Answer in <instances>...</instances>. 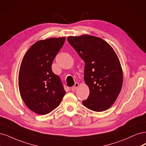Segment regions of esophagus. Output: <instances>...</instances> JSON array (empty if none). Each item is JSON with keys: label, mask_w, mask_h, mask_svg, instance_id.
<instances>
[{"label": "esophagus", "mask_w": 146, "mask_h": 146, "mask_svg": "<svg viewBox=\"0 0 146 146\" xmlns=\"http://www.w3.org/2000/svg\"><path fill=\"white\" fill-rule=\"evenodd\" d=\"M78 86H79V83L76 82V83L74 84V86H73V87H72V91H74L75 90H76V88L78 87Z\"/></svg>", "instance_id": "obj_1"}]
</instances>
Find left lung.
Wrapping results in <instances>:
<instances>
[{
    "label": "left lung",
    "instance_id": "left-lung-1",
    "mask_svg": "<svg viewBox=\"0 0 146 146\" xmlns=\"http://www.w3.org/2000/svg\"><path fill=\"white\" fill-rule=\"evenodd\" d=\"M68 42L85 62L84 81L90 94L82 104L95 111L113 104L123 85V71L111 46L100 37L88 35L68 36Z\"/></svg>",
    "mask_w": 146,
    "mask_h": 146
}]
</instances>
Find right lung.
<instances>
[{
  "label": "right lung",
  "mask_w": 146,
  "mask_h": 146,
  "mask_svg": "<svg viewBox=\"0 0 146 146\" xmlns=\"http://www.w3.org/2000/svg\"><path fill=\"white\" fill-rule=\"evenodd\" d=\"M65 37L36 42L25 53L19 73V87L23 102L36 113L46 115L58 107L65 91L51 69Z\"/></svg>",
  "instance_id": "right-lung-1"
}]
</instances>
